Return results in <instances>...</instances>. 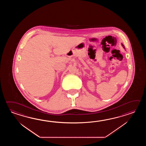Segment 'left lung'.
<instances>
[{
    "label": "left lung",
    "mask_w": 146,
    "mask_h": 146,
    "mask_svg": "<svg viewBox=\"0 0 146 146\" xmlns=\"http://www.w3.org/2000/svg\"><path fill=\"white\" fill-rule=\"evenodd\" d=\"M121 45H122V46L123 47H124V48H125V47H124V45H123V44H121Z\"/></svg>",
    "instance_id": "8db88e82"
}]
</instances>
